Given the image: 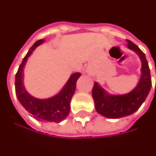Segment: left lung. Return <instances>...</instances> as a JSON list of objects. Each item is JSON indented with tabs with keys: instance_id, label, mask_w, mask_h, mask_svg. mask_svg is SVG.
<instances>
[{
	"instance_id": "1",
	"label": "left lung",
	"mask_w": 156,
	"mask_h": 156,
	"mask_svg": "<svg viewBox=\"0 0 156 156\" xmlns=\"http://www.w3.org/2000/svg\"><path fill=\"white\" fill-rule=\"evenodd\" d=\"M127 47L139 55L141 61V76L137 86L125 94H110L97 82H94L92 97L95 110L101 116L117 119L127 116L138 111L150 93L151 76L144 53L132 41L127 40ZM156 73V71H155Z\"/></svg>"
}]
</instances>
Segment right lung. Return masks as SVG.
Returning a JSON list of instances; mask_svg holds the SVG:
<instances>
[{
    "label": "right lung",
    "instance_id": "right-lung-1",
    "mask_svg": "<svg viewBox=\"0 0 156 156\" xmlns=\"http://www.w3.org/2000/svg\"><path fill=\"white\" fill-rule=\"evenodd\" d=\"M44 40L36 41L23 60L15 77L16 95L26 111L32 114L39 121L60 122L65 119L70 112V102L74 94L76 83L80 77V73H75L64 85L59 93L47 99H38L32 96L26 90L23 84V68L27 60L35 48L44 42Z\"/></svg>",
    "mask_w": 156,
    "mask_h": 156
}]
</instances>
